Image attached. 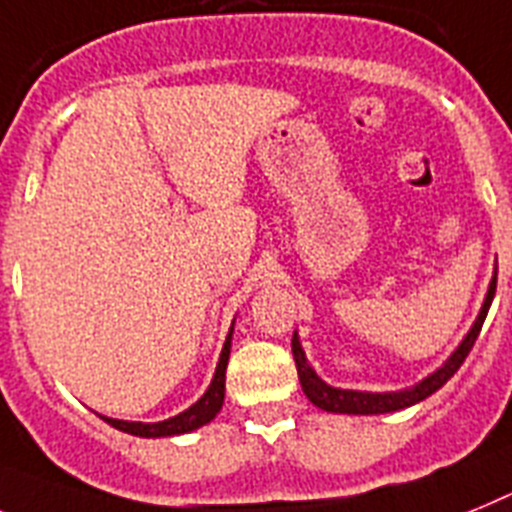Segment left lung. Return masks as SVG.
I'll return each instance as SVG.
<instances>
[{
    "label": "left lung",
    "mask_w": 512,
    "mask_h": 512,
    "mask_svg": "<svg viewBox=\"0 0 512 512\" xmlns=\"http://www.w3.org/2000/svg\"><path fill=\"white\" fill-rule=\"evenodd\" d=\"M495 289H497V273L495 278H492V283H489V291L487 296H484L482 312H479L476 322L471 325V330H468V336L461 341V346L450 354L448 362L442 364L437 372L424 377L422 382H416L414 388L398 390V393H364V390L333 388V385H328L325 380H320L315 369L309 367L302 343H299V336L294 333V338H291V351H294L296 372H299V382H302L304 395H307L309 401L315 403L317 409L330 411V414H390V411L409 409V406H414V403L424 401V398H429L435 390H440L442 385H445L455 372H458V367L466 362L468 351L474 349L476 338H479V330H482L484 325L489 304H492V299H495Z\"/></svg>",
    "instance_id": "1"
}]
</instances>
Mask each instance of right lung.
Returning a JSON list of instances; mask_svg holds the SVG:
<instances>
[{
    "label": "right lung",
    "mask_w": 512,
    "mask_h": 512,
    "mask_svg": "<svg viewBox=\"0 0 512 512\" xmlns=\"http://www.w3.org/2000/svg\"><path fill=\"white\" fill-rule=\"evenodd\" d=\"M231 333H234V325H231L229 336H226V343H223L221 359H218L216 375H213V382L210 388L205 390V395L197 403H192L190 409L182 411V414L171 416V419H163V422L143 424V422H122V419H109V416H101L103 422H109L111 427L122 429L127 435L135 437H174L184 435V432H192V429H200L203 424L213 422L216 414L223 406V393H226V364H229L231 354Z\"/></svg>",
    "instance_id": "obj_1"
}]
</instances>
